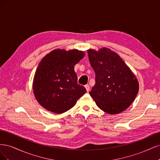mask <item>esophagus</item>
<instances>
[{
    "instance_id": "obj_1",
    "label": "esophagus",
    "mask_w": 160,
    "mask_h": 160,
    "mask_svg": "<svg viewBox=\"0 0 160 160\" xmlns=\"http://www.w3.org/2000/svg\"><path fill=\"white\" fill-rule=\"evenodd\" d=\"M85 88H86L87 91H89L90 90V87H89V85H85Z\"/></svg>"
}]
</instances>
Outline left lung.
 <instances>
[{"mask_svg": "<svg viewBox=\"0 0 160 160\" xmlns=\"http://www.w3.org/2000/svg\"><path fill=\"white\" fill-rule=\"evenodd\" d=\"M95 73V84L89 92L97 105L109 114L122 112L132 104L139 90L136 77L117 53L103 48L88 51Z\"/></svg>", "mask_w": 160, "mask_h": 160, "instance_id": "1", "label": "left lung"}]
</instances>
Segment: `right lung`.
Masks as SVG:
<instances>
[{"instance_id": "1", "label": "right lung", "mask_w": 160, "mask_h": 160, "mask_svg": "<svg viewBox=\"0 0 160 160\" xmlns=\"http://www.w3.org/2000/svg\"><path fill=\"white\" fill-rule=\"evenodd\" d=\"M85 56L77 49H56L44 57L38 63L33 80V92L43 108L55 113L69 110L86 93L77 83L75 65Z\"/></svg>"}]
</instances>
